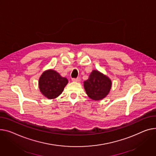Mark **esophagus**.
I'll return each instance as SVG.
<instances>
[{
  "instance_id": "1",
  "label": "esophagus",
  "mask_w": 156,
  "mask_h": 156,
  "mask_svg": "<svg viewBox=\"0 0 156 156\" xmlns=\"http://www.w3.org/2000/svg\"><path fill=\"white\" fill-rule=\"evenodd\" d=\"M72 81L78 82V81H80V78H72Z\"/></svg>"
}]
</instances>
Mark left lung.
<instances>
[{
    "instance_id": "8db88e82",
    "label": "left lung",
    "mask_w": 156,
    "mask_h": 156,
    "mask_svg": "<svg viewBox=\"0 0 156 156\" xmlns=\"http://www.w3.org/2000/svg\"><path fill=\"white\" fill-rule=\"evenodd\" d=\"M112 81L107 76L93 70L89 78L84 81V87L88 96L92 100H99L105 98L109 93Z\"/></svg>"
}]
</instances>
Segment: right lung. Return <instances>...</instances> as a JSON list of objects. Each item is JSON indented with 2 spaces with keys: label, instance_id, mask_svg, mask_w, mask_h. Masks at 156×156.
Returning <instances> with one entry per match:
<instances>
[{
  "label": "right lung",
  "instance_id": "1",
  "mask_svg": "<svg viewBox=\"0 0 156 156\" xmlns=\"http://www.w3.org/2000/svg\"><path fill=\"white\" fill-rule=\"evenodd\" d=\"M68 80L56 71L49 69L44 71L39 80L41 92L49 99L55 98L61 94L68 83Z\"/></svg>",
  "mask_w": 156,
  "mask_h": 156
}]
</instances>
